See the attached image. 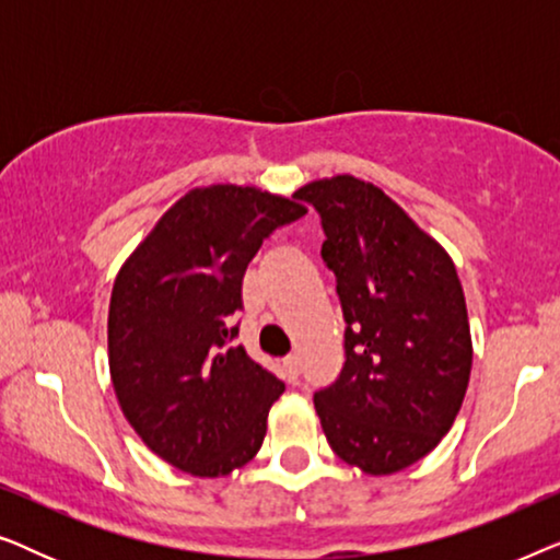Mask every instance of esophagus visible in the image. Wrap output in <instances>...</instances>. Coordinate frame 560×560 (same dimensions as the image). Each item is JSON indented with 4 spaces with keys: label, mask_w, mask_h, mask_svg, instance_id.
I'll use <instances>...</instances> for the list:
<instances>
[{
    "label": "esophagus",
    "mask_w": 560,
    "mask_h": 560,
    "mask_svg": "<svg viewBox=\"0 0 560 560\" xmlns=\"http://www.w3.org/2000/svg\"><path fill=\"white\" fill-rule=\"evenodd\" d=\"M282 372H285L288 380H298V372H301V359H298V354H288L282 359Z\"/></svg>",
    "instance_id": "34e87169"
}]
</instances>
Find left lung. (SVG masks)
<instances>
[{
	"label": "left lung",
	"instance_id": "obj_1",
	"mask_svg": "<svg viewBox=\"0 0 560 560\" xmlns=\"http://www.w3.org/2000/svg\"><path fill=\"white\" fill-rule=\"evenodd\" d=\"M347 334L339 380L313 402L334 454L372 477L431 454L462 410L471 331L448 252L385 190L354 175L313 180Z\"/></svg>",
	"mask_w": 560,
	"mask_h": 560
}]
</instances>
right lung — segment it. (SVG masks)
Wrapping results in <instances>:
<instances>
[{"label": "right lung", "instance_id": "add662e5", "mask_svg": "<svg viewBox=\"0 0 560 560\" xmlns=\"http://www.w3.org/2000/svg\"><path fill=\"white\" fill-rule=\"evenodd\" d=\"M303 203L255 186L194 188L137 244L114 280L109 372L119 408L152 454L201 479L255 458L285 385L232 347L242 280Z\"/></svg>", "mask_w": 560, "mask_h": 560}]
</instances>
